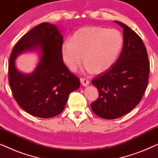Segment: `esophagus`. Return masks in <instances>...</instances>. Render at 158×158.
I'll return each mask as SVG.
<instances>
[{
  "label": "esophagus",
  "mask_w": 158,
  "mask_h": 158,
  "mask_svg": "<svg viewBox=\"0 0 158 158\" xmlns=\"http://www.w3.org/2000/svg\"><path fill=\"white\" fill-rule=\"evenodd\" d=\"M81 83L83 86H87L88 85H89L90 81H88V79L85 78V77H81Z\"/></svg>",
  "instance_id": "34e87169"
}]
</instances>
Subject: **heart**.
Instances as JSON below:
<instances>
[{"label": "heart", "instance_id": "1", "mask_svg": "<svg viewBox=\"0 0 158 158\" xmlns=\"http://www.w3.org/2000/svg\"><path fill=\"white\" fill-rule=\"evenodd\" d=\"M122 34L117 29L96 27L81 28L72 40L62 44L61 52L68 68L75 71L85 62L88 70L99 74L111 68L122 49Z\"/></svg>", "mask_w": 158, "mask_h": 158}]
</instances>
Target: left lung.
<instances>
[{
    "label": "left lung",
    "mask_w": 158,
    "mask_h": 158,
    "mask_svg": "<svg viewBox=\"0 0 158 158\" xmlns=\"http://www.w3.org/2000/svg\"><path fill=\"white\" fill-rule=\"evenodd\" d=\"M122 52L111 68L92 79L98 98L90 106L97 116L114 119L128 114L142 100L148 85L150 61L142 39L124 23Z\"/></svg>",
    "instance_id": "left-lung-1"
}]
</instances>
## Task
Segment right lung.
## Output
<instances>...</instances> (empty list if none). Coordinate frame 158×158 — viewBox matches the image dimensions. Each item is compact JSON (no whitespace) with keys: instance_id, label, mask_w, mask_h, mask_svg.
Instances as JSON below:
<instances>
[{"instance_id":"add662e5","label":"right lung","mask_w":158,"mask_h":158,"mask_svg":"<svg viewBox=\"0 0 158 158\" xmlns=\"http://www.w3.org/2000/svg\"><path fill=\"white\" fill-rule=\"evenodd\" d=\"M63 36L57 27L44 22L18 41L8 63V81L14 98L32 116L51 118L64 110L69 95L80 87V80L64 64L61 48ZM40 49L42 56L33 73L25 75L15 67V60L27 49Z\"/></svg>"}]
</instances>
